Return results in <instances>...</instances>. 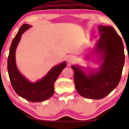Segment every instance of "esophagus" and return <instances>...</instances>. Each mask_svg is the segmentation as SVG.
I'll list each match as a JSON object with an SVG mask.
<instances>
[{
  "label": "esophagus",
  "mask_w": 129,
  "mask_h": 129,
  "mask_svg": "<svg viewBox=\"0 0 129 129\" xmlns=\"http://www.w3.org/2000/svg\"><path fill=\"white\" fill-rule=\"evenodd\" d=\"M75 57L74 56H70L69 57V61L70 62H73L75 60Z\"/></svg>",
  "instance_id": "esophagus-1"
}]
</instances>
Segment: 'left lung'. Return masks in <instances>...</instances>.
I'll return each mask as SVG.
<instances>
[{"mask_svg": "<svg viewBox=\"0 0 129 129\" xmlns=\"http://www.w3.org/2000/svg\"><path fill=\"white\" fill-rule=\"evenodd\" d=\"M101 37L96 52L101 53L103 62L96 73L87 75L79 67L72 66L74 82L78 93L93 100L104 98L118 86L125 61L121 37L112 26H99Z\"/></svg>", "mask_w": 129, "mask_h": 129, "instance_id": "8db88e82", "label": "left lung"}]
</instances>
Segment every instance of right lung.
<instances>
[{"label": "right lung", "instance_id": "add662e5", "mask_svg": "<svg viewBox=\"0 0 129 129\" xmlns=\"http://www.w3.org/2000/svg\"><path fill=\"white\" fill-rule=\"evenodd\" d=\"M28 24H23L13 39L10 46L8 57V72L10 82L13 89L18 95L31 102H41L52 96L54 93V84L67 63L63 62L54 67L42 79L35 83H31L19 73L15 61V52L21 35L30 28Z\"/></svg>", "mask_w": 129, "mask_h": 129}]
</instances>
